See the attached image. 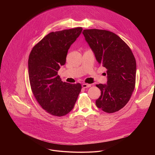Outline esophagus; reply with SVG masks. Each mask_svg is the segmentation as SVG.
<instances>
[{
	"label": "esophagus",
	"instance_id": "34e87169",
	"mask_svg": "<svg viewBox=\"0 0 155 155\" xmlns=\"http://www.w3.org/2000/svg\"><path fill=\"white\" fill-rule=\"evenodd\" d=\"M91 84H87V83H83L82 84V87L83 88H86V87H91Z\"/></svg>",
	"mask_w": 155,
	"mask_h": 155
}]
</instances>
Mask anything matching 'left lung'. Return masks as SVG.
Here are the masks:
<instances>
[{
	"instance_id": "8db88e82",
	"label": "left lung",
	"mask_w": 155,
	"mask_h": 155,
	"mask_svg": "<svg viewBox=\"0 0 155 155\" xmlns=\"http://www.w3.org/2000/svg\"><path fill=\"white\" fill-rule=\"evenodd\" d=\"M83 34L96 58L107 69V84H99L101 94L96 106L106 113L119 111L129 102L136 84V61L130 48L117 34L102 29Z\"/></svg>"
}]
</instances>
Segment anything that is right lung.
Segmentation results:
<instances>
[{
  "instance_id": "obj_1",
  "label": "right lung",
  "mask_w": 155,
  "mask_h": 155,
  "mask_svg": "<svg viewBox=\"0 0 155 155\" xmlns=\"http://www.w3.org/2000/svg\"><path fill=\"white\" fill-rule=\"evenodd\" d=\"M82 28L52 32L32 48L28 73L32 92L49 114L62 117L73 109L81 90L80 83L62 82L58 72L66 62L68 50L81 33Z\"/></svg>"
}]
</instances>
